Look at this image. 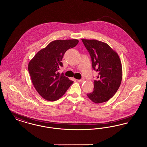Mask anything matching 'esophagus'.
<instances>
[{
    "label": "esophagus",
    "instance_id": "34e87169",
    "mask_svg": "<svg viewBox=\"0 0 147 147\" xmlns=\"http://www.w3.org/2000/svg\"><path fill=\"white\" fill-rule=\"evenodd\" d=\"M84 81V79H79V80H77V82L79 83H83Z\"/></svg>",
    "mask_w": 147,
    "mask_h": 147
}]
</instances>
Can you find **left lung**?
Listing matches in <instances>:
<instances>
[{
  "label": "left lung",
  "mask_w": 147,
  "mask_h": 147,
  "mask_svg": "<svg viewBox=\"0 0 147 147\" xmlns=\"http://www.w3.org/2000/svg\"><path fill=\"white\" fill-rule=\"evenodd\" d=\"M82 40L91 57L92 69L98 73L93 91L87 96L96 104L107 101L121 83L122 68L119 57L106 43L96 40Z\"/></svg>",
  "instance_id": "8db88e82"
}]
</instances>
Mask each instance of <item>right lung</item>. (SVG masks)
<instances>
[{
	"label": "right lung",
	"instance_id": "1",
	"mask_svg": "<svg viewBox=\"0 0 147 147\" xmlns=\"http://www.w3.org/2000/svg\"><path fill=\"white\" fill-rule=\"evenodd\" d=\"M76 39L55 40L39 51L28 63V70L35 89L42 98L54 101L61 98L73 82L58 71L63 67L65 52L76 46Z\"/></svg>",
	"mask_w": 147,
	"mask_h": 147
}]
</instances>
